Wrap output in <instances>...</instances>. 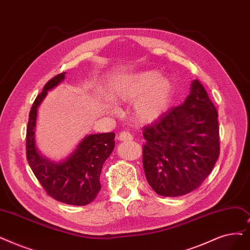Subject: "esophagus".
<instances>
[{
	"label": "esophagus",
	"mask_w": 250,
	"mask_h": 250,
	"mask_svg": "<svg viewBox=\"0 0 250 250\" xmlns=\"http://www.w3.org/2000/svg\"><path fill=\"white\" fill-rule=\"evenodd\" d=\"M132 139H133V136L127 131H122L118 135V140L121 141H132Z\"/></svg>",
	"instance_id": "esophagus-1"
}]
</instances>
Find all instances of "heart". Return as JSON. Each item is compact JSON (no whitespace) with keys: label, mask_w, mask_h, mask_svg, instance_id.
<instances>
[{"label":"heart","mask_w":250,"mask_h":250,"mask_svg":"<svg viewBox=\"0 0 250 250\" xmlns=\"http://www.w3.org/2000/svg\"><path fill=\"white\" fill-rule=\"evenodd\" d=\"M173 86L155 70L139 72L118 82L115 97L121 102H134V113L141 123H152L166 111Z\"/></svg>","instance_id":"heart-1"}]
</instances>
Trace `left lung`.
I'll use <instances>...</instances> for the list:
<instances>
[{"label": "left lung", "mask_w": 250, "mask_h": 250, "mask_svg": "<svg viewBox=\"0 0 250 250\" xmlns=\"http://www.w3.org/2000/svg\"><path fill=\"white\" fill-rule=\"evenodd\" d=\"M143 167L160 196L177 197L197 189L220 155L218 111L195 80L185 102L143 128Z\"/></svg>", "instance_id": "left-lung-1"}]
</instances>
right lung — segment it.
<instances>
[{
  "mask_svg": "<svg viewBox=\"0 0 250 250\" xmlns=\"http://www.w3.org/2000/svg\"><path fill=\"white\" fill-rule=\"evenodd\" d=\"M65 78V72L52 78L31 106L26 128V158L35 176L49 196L65 204L86 205L98 195L100 173L114 149V133L85 137L72 154L60 164L42 157L36 147L35 129L38 107L49 90Z\"/></svg>",
  "mask_w": 250,
  "mask_h": 250,
  "instance_id": "add662e5",
  "label": "right lung"
}]
</instances>
